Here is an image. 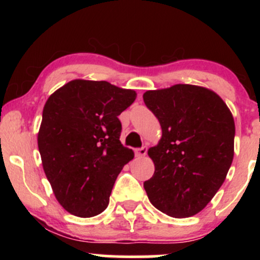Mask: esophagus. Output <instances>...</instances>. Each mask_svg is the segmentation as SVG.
I'll list each match as a JSON object with an SVG mask.
<instances>
[{"instance_id":"esophagus-1","label":"esophagus","mask_w":260,"mask_h":260,"mask_svg":"<svg viewBox=\"0 0 260 260\" xmlns=\"http://www.w3.org/2000/svg\"><path fill=\"white\" fill-rule=\"evenodd\" d=\"M147 153H148V148L147 147H142V148L136 149V155H137V156H139V157L145 156Z\"/></svg>"}]
</instances>
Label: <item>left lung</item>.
<instances>
[{
    "label": "left lung",
    "instance_id": "1",
    "mask_svg": "<svg viewBox=\"0 0 260 260\" xmlns=\"http://www.w3.org/2000/svg\"><path fill=\"white\" fill-rule=\"evenodd\" d=\"M162 136L148 155L155 172L144 182L149 201L172 217L198 214L216 194L234 160L235 121L216 92L176 84L143 95Z\"/></svg>",
    "mask_w": 260,
    "mask_h": 260
}]
</instances>
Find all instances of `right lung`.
Listing matches in <instances>:
<instances>
[{"label": "right lung", "mask_w": 260, "mask_h": 260, "mask_svg": "<svg viewBox=\"0 0 260 260\" xmlns=\"http://www.w3.org/2000/svg\"><path fill=\"white\" fill-rule=\"evenodd\" d=\"M136 96L105 80L74 79L47 99L38 147L53 194L68 213L91 217L109 205L116 178L134 157L120 142L118 116Z\"/></svg>", "instance_id": "add662e5"}]
</instances>
